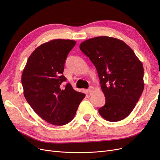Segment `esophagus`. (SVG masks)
Returning a JSON list of instances; mask_svg holds the SVG:
<instances>
[{"label": "esophagus", "instance_id": "1", "mask_svg": "<svg viewBox=\"0 0 160 160\" xmlns=\"http://www.w3.org/2000/svg\"><path fill=\"white\" fill-rule=\"evenodd\" d=\"M93 88L92 86H91V87H89V88L88 89V91H89V93L91 94L92 92H93Z\"/></svg>", "mask_w": 160, "mask_h": 160}]
</instances>
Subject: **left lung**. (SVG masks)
<instances>
[{"instance_id":"left-lung-1","label":"left lung","mask_w":160,"mask_h":160,"mask_svg":"<svg viewBox=\"0 0 160 160\" xmlns=\"http://www.w3.org/2000/svg\"><path fill=\"white\" fill-rule=\"evenodd\" d=\"M79 48L98 71L105 104L101 117L111 122L127 118L144 88L143 67L133 51L118 38L97 37L81 42Z\"/></svg>"}]
</instances>
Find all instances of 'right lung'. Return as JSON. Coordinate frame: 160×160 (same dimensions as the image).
Masks as SVG:
<instances>
[{
    "mask_svg": "<svg viewBox=\"0 0 160 160\" xmlns=\"http://www.w3.org/2000/svg\"><path fill=\"white\" fill-rule=\"evenodd\" d=\"M76 44L69 39H54L38 46L28 57L21 82L24 96L35 112L54 125H63L74 118L85 95L70 83L65 89L62 75L66 58Z\"/></svg>",
    "mask_w": 160,
    "mask_h": 160,
    "instance_id": "1",
    "label": "right lung"
}]
</instances>
